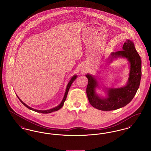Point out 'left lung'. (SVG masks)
I'll use <instances>...</instances> for the list:
<instances>
[{
	"label": "left lung",
	"instance_id": "obj_1",
	"mask_svg": "<svg viewBox=\"0 0 151 151\" xmlns=\"http://www.w3.org/2000/svg\"><path fill=\"white\" fill-rule=\"evenodd\" d=\"M123 50L111 52L108 63L114 59L123 58L127 59L130 64V72L126 85L118 88H104L105 96H100L96 88H100L95 76L87 73L86 76L88 82L86 88L87 98L93 107L101 111H113L127 105L134 98L139 87L142 77V60L137 52L134 43L131 40H126Z\"/></svg>",
	"mask_w": 151,
	"mask_h": 151
}]
</instances>
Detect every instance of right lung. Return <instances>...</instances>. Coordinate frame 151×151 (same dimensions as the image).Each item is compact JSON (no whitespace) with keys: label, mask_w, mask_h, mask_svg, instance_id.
Masks as SVG:
<instances>
[{"label":"right lung","mask_w":151,"mask_h":151,"mask_svg":"<svg viewBox=\"0 0 151 151\" xmlns=\"http://www.w3.org/2000/svg\"><path fill=\"white\" fill-rule=\"evenodd\" d=\"M77 78V75H74V76H73L72 77V78L70 79V81L68 82V85H67L66 88L65 92L64 98L63 99L61 102L60 103V104L58 106H56V107H55V108H53L52 109H48V110H45V111L38 110V109H34V108H32L30 107L29 106L26 105L25 103H24L19 98V96H18L17 95H17V98H19V99L20 100V101H21L24 105H25L26 108H27L28 109H30V110H32L33 111L38 112V113H45V114H46V113H51V112H53V111H58V110H59L60 109H61V108L63 107V106L64 105V102H65V101L66 97H67V95H68V91H69V90L70 86L72 85L73 82L76 80V79Z\"/></svg>","instance_id":"1"}]
</instances>
